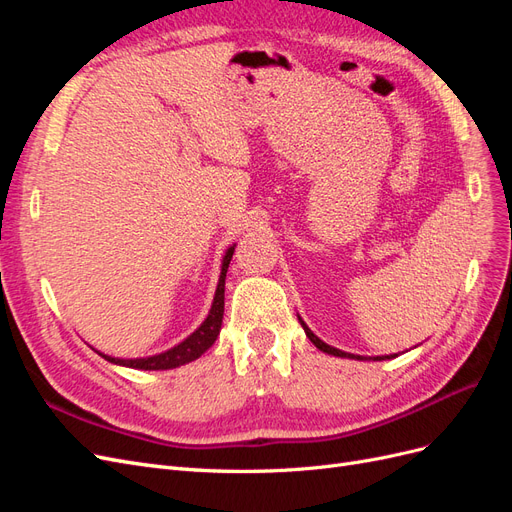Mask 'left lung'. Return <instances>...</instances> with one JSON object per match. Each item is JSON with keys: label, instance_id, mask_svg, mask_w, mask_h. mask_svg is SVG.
Returning <instances> with one entry per match:
<instances>
[{"label": "left lung", "instance_id": "8db88e82", "mask_svg": "<svg viewBox=\"0 0 512 512\" xmlns=\"http://www.w3.org/2000/svg\"><path fill=\"white\" fill-rule=\"evenodd\" d=\"M299 322H301V327H303V331H305V335L309 337V342H312L318 350H322V352H327V354H331V356H339V359H354V361H386V359H395L397 354H384V356H361V354H350V352H344V350H339V348H333V346H329V344H324L322 339L318 337V335H314V331L307 327V324L303 322V318L299 316Z\"/></svg>", "mask_w": 512, "mask_h": 512}]
</instances>
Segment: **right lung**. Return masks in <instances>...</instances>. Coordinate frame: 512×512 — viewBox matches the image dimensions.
I'll use <instances>...</instances> for the list:
<instances>
[{
	"mask_svg": "<svg viewBox=\"0 0 512 512\" xmlns=\"http://www.w3.org/2000/svg\"><path fill=\"white\" fill-rule=\"evenodd\" d=\"M235 245L232 243L224 258H222V267H220V280H218V288H215L213 294V303L207 318L200 322V327L190 333L188 337L179 342L177 346L168 348L164 352L158 354H151V356H136V359H121V356H111V354H104L100 350H96L102 359H106L108 363H115L121 367H132V369H143V371H164V369H175L181 367L185 363H192L196 361L198 356H203L213 344L215 339L220 335L222 329V318H224V284H226V271L228 265L232 260V254H235Z\"/></svg>",
	"mask_w": 512,
	"mask_h": 512,
	"instance_id": "1",
	"label": "right lung"
}]
</instances>
